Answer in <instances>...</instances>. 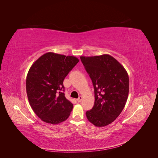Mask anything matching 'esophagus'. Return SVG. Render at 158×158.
I'll use <instances>...</instances> for the list:
<instances>
[{
    "instance_id": "esophagus-1",
    "label": "esophagus",
    "mask_w": 158,
    "mask_h": 158,
    "mask_svg": "<svg viewBox=\"0 0 158 158\" xmlns=\"http://www.w3.org/2000/svg\"><path fill=\"white\" fill-rule=\"evenodd\" d=\"M81 100H82V96H79V98L77 99V102H80L81 101Z\"/></svg>"
}]
</instances>
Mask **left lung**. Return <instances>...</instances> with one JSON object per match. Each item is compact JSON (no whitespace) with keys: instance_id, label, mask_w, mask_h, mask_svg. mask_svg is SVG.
<instances>
[{"instance_id":"1","label":"left lung","mask_w":158,"mask_h":158,"mask_svg":"<svg viewBox=\"0 0 158 158\" xmlns=\"http://www.w3.org/2000/svg\"><path fill=\"white\" fill-rule=\"evenodd\" d=\"M80 58L94 88V105L86 112V117L95 126H106L117 119L126 105L129 93L128 75L124 67L109 54Z\"/></svg>"}]
</instances>
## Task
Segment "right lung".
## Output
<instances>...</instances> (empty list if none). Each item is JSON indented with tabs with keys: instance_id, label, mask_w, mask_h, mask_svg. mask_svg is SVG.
Instances as JSON below:
<instances>
[{
	"instance_id": "add662e5",
	"label": "right lung",
	"mask_w": 158,
	"mask_h": 158,
	"mask_svg": "<svg viewBox=\"0 0 158 158\" xmlns=\"http://www.w3.org/2000/svg\"><path fill=\"white\" fill-rule=\"evenodd\" d=\"M79 59L53 52L32 64L26 77V93L33 111L43 122L58 124L66 120L73 105L64 96L63 81Z\"/></svg>"
}]
</instances>
